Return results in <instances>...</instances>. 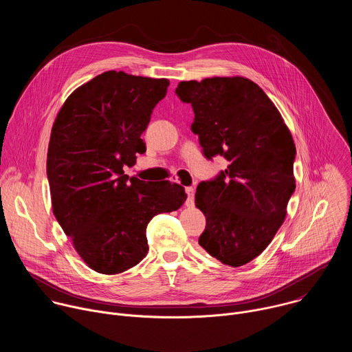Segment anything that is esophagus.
I'll list each match as a JSON object with an SVG mask.
<instances>
[{"label": "esophagus", "instance_id": "1", "mask_svg": "<svg viewBox=\"0 0 352 352\" xmlns=\"http://www.w3.org/2000/svg\"><path fill=\"white\" fill-rule=\"evenodd\" d=\"M186 195H188V199H186L185 205H186V206H192V205H193V196H195V189H193L192 186H188V188H186Z\"/></svg>", "mask_w": 352, "mask_h": 352}]
</instances>
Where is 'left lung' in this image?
Instances as JSON below:
<instances>
[{"label": "left lung", "instance_id": "left-lung-1", "mask_svg": "<svg viewBox=\"0 0 352 352\" xmlns=\"http://www.w3.org/2000/svg\"><path fill=\"white\" fill-rule=\"evenodd\" d=\"M175 93L192 104V131L205 156L228 162L217 178L196 188V208L206 217L199 245L224 265L243 266L285 220L295 190L292 135L267 94L248 78L182 80Z\"/></svg>", "mask_w": 352, "mask_h": 352}]
</instances>
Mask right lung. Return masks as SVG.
Listing matches in <instances>:
<instances>
[{
  "label": "right lung",
  "instance_id": "right-lung-1",
  "mask_svg": "<svg viewBox=\"0 0 352 352\" xmlns=\"http://www.w3.org/2000/svg\"><path fill=\"white\" fill-rule=\"evenodd\" d=\"M168 79L107 71L75 89L53 124L47 177L53 213L78 255L97 273L118 274L147 254L146 227L178 210L184 186L124 174L146 152L140 135Z\"/></svg>",
  "mask_w": 352,
  "mask_h": 352
}]
</instances>
